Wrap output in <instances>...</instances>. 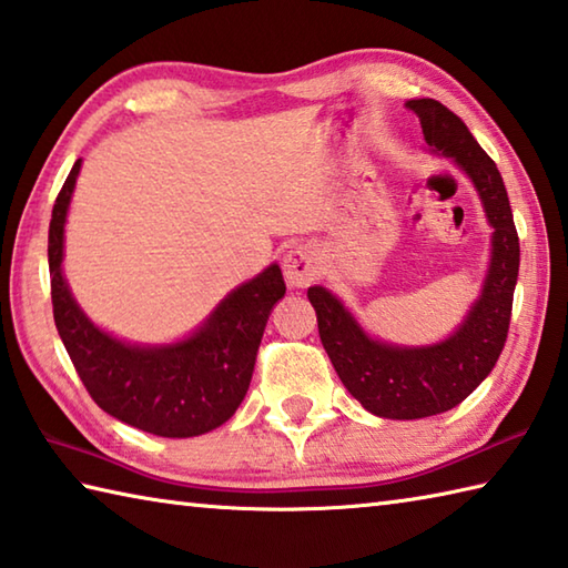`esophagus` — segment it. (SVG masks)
Segmentation results:
<instances>
[{"instance_id":"obj_1","label":"esophagus","mask_w":568,"mask_h":568,"mask_svg":"<svg viewBox=\"0 0 568 568\" xmlns=\"http://www.w3.org/2000/svg\"><path fill=\"white\" fill-rule=\"evenodd\" d=\"M320 255L313 246H297L285 253L283 273L291 287H307L320 275Z\"/></svg>"}]
</instances>
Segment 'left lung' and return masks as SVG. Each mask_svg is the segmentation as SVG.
<instances>
[{
  "instance_id": "8db88e82",
  "label": "left lung",
  "mask_w": 568,
  "mask_h": 568,
  "mask_svg": "<svg viewBox=\"0 0 568 568\" xmlns=\"http://www.w3.org/2000/svg\"><path fill=\"white\" fill-rule=\"evenodd\" d=\"M406 108L418 115L428 150L446 154L470 176L493 226V255L480 297L468 315L448 339L428 347L374 339L327 287H307L322 347L342 384L369 414L394 420L443 414L485 382L505 347L519 273V239L497 164L468 125L438 100H408Z\"/></svg>"
}]
</instances>
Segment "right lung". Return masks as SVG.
Masks as SVG:
<instances>
[{"label": "right lung", "instance_id": "obj_1", "mask_svg": "<svg viewBox=\"0 0 568 568\" xmlns=\"http://www.w3.org/2000/svg\"><path fill=\"white\" fill-rule=\"evenodd\" d=\"M81 160L51 211L49 271L55 329L93 402L122 424L162 438H192L236 414L248 392L265 322L285 295L273 263L216 305L202 327L172 344H130L93 325L63 277V226Z\"/></svg>", "mask_w": 568, "mask_h": 568}]
</instances>
